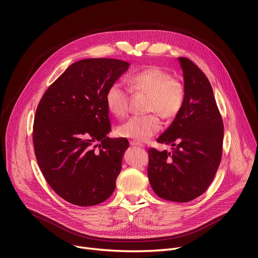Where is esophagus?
<instances>
[{"mask_svg":"<svg viewBox=\"0 0 258 258\" xmlns=\"http://www.w3.org/2000/svg\"><path fill=\"white\" fill-rule=\"evenodd\" d=\"M130 144L132 145V146H137V147H144L142 144H140V143H138V142H136V141H130Z\"/></svg>","mask_w":258,"mask_h":258,"instance_id":"obj_1","label":"esophagus"}]
</instances>
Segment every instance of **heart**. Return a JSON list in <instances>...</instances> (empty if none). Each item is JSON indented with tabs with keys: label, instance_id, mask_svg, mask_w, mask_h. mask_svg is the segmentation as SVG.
I'll return each mask as SVG.
<instances>
[{
	"label": "heart",
	"instance_id": "obj_1",
	"mask_svg": "<svg viewBox=\"0 0 258 258\" xmlns=\"http://www.w3.org/2000/svg\"><path fill=\"white\" fill-rule=\"evenodd\" d=\"M127 84L135 94L148 95L146 116H135L121 124L117 132L121 137L137 142L150 139L161 130V121L172 119L182 110L185 101V87L182 81L160 67H150L131 75ZM130 93L119 83L108 87L105 94L106 106L114 116L123 118L130 111Z\"/></svg>",
	"mask_w": 258,
	"mask_h": 258
}]
</instances>
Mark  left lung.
Instances as JSON below:
<instances>
[{
	"mask_svg": "<svg viewBox=\"0 0 258 258\" xmlns=\"http://www.w3.org/2000/svg\"><path fill=\"white\" fill-rule=\"evenodd\" d=\"M184 75L185 101L170 126L157 139L171 152L148 148V180L161 199L186 203L204 194L223 154L224 123L212 87L200 68L179 57Z\"/></svg>",
	"mask_w": 258,
	"mask_h": 258,
	"instance_id": "8db88e82",
	"label": "left lung"
}]
</instances>
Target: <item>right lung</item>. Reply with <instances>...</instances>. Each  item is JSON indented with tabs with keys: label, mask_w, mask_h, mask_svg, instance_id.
I'll list each match as a JSON object with an SVG mask.
<instances>
[{
	"label": "right lung",
	"mask_w": 258,
	"mask_h": 258,
	"mask_svg": "<svg viewBox=\"0 0 258 258\" xmlns=\"http://www.w3.org/2000/svg\"><path fill=\"white\" fill-rule=\"evenodd\" d=\"M128 66L114 58L76 61L37 105L32 136L37 164L49 186L71 204L97 205L115 190L128 141L106 137L105 94Z\"/></svg>",
	"instance_id": "add662e5"
}]
</instances>
